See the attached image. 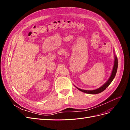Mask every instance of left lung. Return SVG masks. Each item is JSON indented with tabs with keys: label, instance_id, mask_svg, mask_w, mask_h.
Returning <instances> with one entry per match:
<instances>
[{
	"label": "left lung",
	"instance_id": "obj_1",
	"mask_svg": "<svg viewBox=\"0 0 130 130\" xmlns=\"http://www.w3.org/2000/svg\"><path fill=\"white\" fill-rule=\"evenodd\" d=\"M117 68H118V59L116 56H115V64H114V66H113V70L111 74V75L110 76L108 80V81L106 82V83L103 86H101V87H100L99 88L96 89L95 90H84V89H81L80 88H77L78 90H80V91L84 92L86 93H88V94H98L102 92H103L104 90H105L107 88L108 86L110 85V84L111 83L112 81H113V80L115 78L116 73H117Z\"/></svg>",
	"mask_w": 130,
	"mask_h": 130
}]
</instances>
